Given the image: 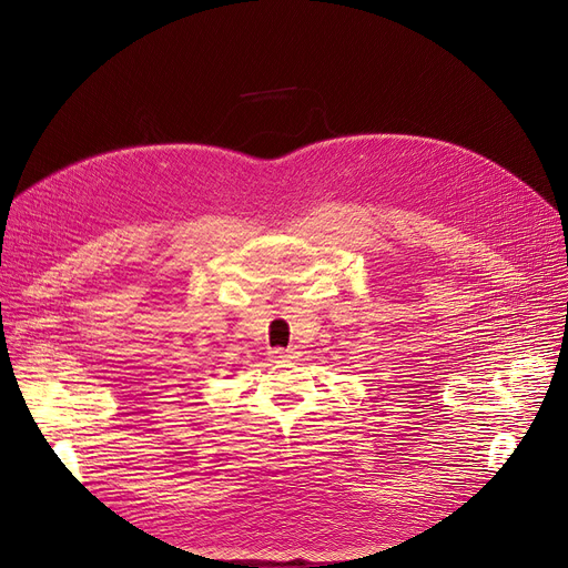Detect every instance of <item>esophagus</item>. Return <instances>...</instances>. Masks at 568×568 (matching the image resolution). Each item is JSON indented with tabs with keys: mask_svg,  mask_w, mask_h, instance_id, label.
Returning <instances> with one entry per match:
<instances>
[{
	"mask_svg": "<svg viewBox=\"0 0 568 568\" xmlns=\"http://www.w3.org/2000/svg\"><path fill=\"white\" fill-rule=\"evenodd\" d=\"M272 358H274L276 363H287V361H294L296 354H294L292 349H274V352H272Z\"/></svg>",
	"mask_w": 568,
	"mask_h": 568,
	"instance_id": "34e87169",
	"label": "esophagus"
}]
</instances>
